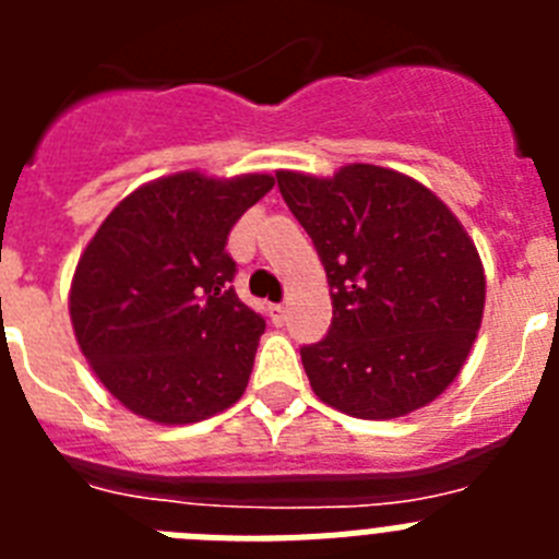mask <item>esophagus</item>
Returning <instances> with one entry per match:
<instances>
[{
  "instance_id": "esophagus-1",
  "label": "esophagus",
  "mask_w": 559,
  "mask_h": 559,
  "mask_svg": "<svg viewBox=\"0 0 559 559\" xmlns=\"http://www.w3.org/2000/svg\"><path fill=\"white\" fill-rule=\"evenodd\" d=\"M271 316H274V322L283 324L285 322V305H271Z\"/></svg>"
}]
</instances>
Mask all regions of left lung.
I'll list each match as a JSON object with an SVG mask.
<instances>
[{
  "instance_id": "obj_1",
  "label": "left lung",
  "mask_w": 559,
  "mask_h": 559,
  "mask_svg": "<svg viewBox=\"0 0 559 559\" xmlns=\"http://www.w3.org/2000/svg\"><path fill=\"white\" fill-rule=\"evenodd\" d=\"M276 185L328 271L333 322L302 347L310 386L360 419H392L445 392L484 313L478 251L451 210L403 173L347 165Z\"/></svg>"
}]
</instances>
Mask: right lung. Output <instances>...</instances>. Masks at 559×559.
<instances>
[{"label":"right lung","instance_id":"1","mask_svg":"<svg viewBox=\"0 0 559 559\" xmlns=\"http://www.w3.org/2000/svg\"><path fill=\"white\" fill-rule=\"evenodd\" d=\"M271 187L265 173H176L122 199L86 246L72 328L103 386L133 414L199 423L246 392L265 319L237 299L226 240Z\"/></svg>","mask_w":559,"mask_h":559}]
</instances>
